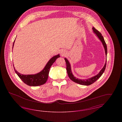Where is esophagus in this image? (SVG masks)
Listing matches in <instances>:
<instances>
[{"label":"esophagus","instance_id":"1","mask_svg":"<svg viewBox=\"0 0 122 122\" xmlns=\"http://www.w3.org/2000/svg\"><path fill=\"white\" fill-rule=\"evenodd\" d=\"M60 54L62 56H65V55H66V52L65 51H64V50H62L61 52H60Z\"/></svg>","mask_w":122,"mask_h":122}]
</instances>
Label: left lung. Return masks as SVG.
Listing matches in <instances>:
<instances>
[{"instance_id": "obj_1", "label": "left lung", "mask_w": 122, "mask_h": 122, "mask_svg": "<svg viewBox=\"0 0 122 122\" xmlns=\"http://www.w3.org/2000/svg\"><path fill=\"white\" fill-rule=\"evenodd\" d=\"M92 30H93L94 33L95 34H96L98 38L102 42V44L104 48L106 57H107V46L106 43L105 41L103 36L99 31L97 30L94 27L92 28ZM64 59L65 60V62L66 64V70L67 71V73H68V75L70 79L77 84H79L81 85H84V86H89V85L93 84V83H94L95 81H97L99 78H100V77L102 76L105 70L106 69V64H107V59H106V62H105V64L103 67L102 68V70H100V71L99 72V73L97 75L94 76L92 77L88 78L87 79H80L76 78L73 75L70 62L66 58H64Z\"/></svg>"}]
</instances>
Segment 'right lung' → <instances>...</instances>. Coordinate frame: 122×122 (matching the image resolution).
I'll return each instance as SVG.
<instances>
[{
	"instance_id": "add662e5",
	"label": "right lung",
	"mask_w": 122,
	"mask_h": 122,
	"mask_svg": "<svg viewBox=\"0 0 122 122\" xmlns=\"http://www.w3.org/2000/svg\"><path fill=\"white\" fill-rule=\"evenodd\" d=\"M15 40L14 41L13 48L14 47ZM60 57L58 54L57 55L54 56L51 58L47 63L46 66L40 72L34 75H23L19 73L15 69L14 66V69L19 78L23 81L25 84L31 86H39L44 84L47 80L48 74L50 71V69L56 60Z\"/></svg>"
}]
</instances>
